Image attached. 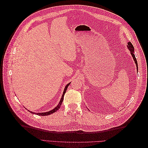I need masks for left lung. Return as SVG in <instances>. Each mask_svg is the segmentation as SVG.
<instances>
[{
	"label": "left lung",
	"instance_id": "left-lung-1",
	"mask_svg": "<svg viewBox=\"0 0 148 148\" xmlns=\"http://www.w3.org/2000/svg\"><path fill=\"white\" fill-rule=\"evenodd\" d=\"M127 48H128V50L130 51V53H131V55H132V56L133 57V59L134 61H135V62L136 69H137V71H138V63H137V60H136V57H135V54H134V52H134V47H133V46L132 45V44L130 42H128Z\"/></svg>",
	"mask_w": 148,
	"mask_h": 148
}]
</instances>
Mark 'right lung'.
Instances as JSON below:
<instances>
[{"label": "right lung", "instance_id": "obj_1", "mask_svg": "<svg viewBox=\"0 0 148 148\" xmlns=\"http://www.w3.org/2000/svg\"><path fill=\"white\" fill-rule=\"evenodd\" d=\"M70 83H68V84H67L66 85L65 88H64V92H63V95H62V97H61V99H60V100L59 103V104H58V105H57L56 107H54V108H53L52 110H50V111H48V112H36V113L34 112H31V111H30L29 110H28L29 112H31V114H36V115H41V116L49 115H50V114H53V113L56 112H57L58 110H59V109H60V106H61V104H62V102H63V101H64V95H65V92H66V91L67 88H68V86L70 85Z\"/></svg>", "mask_w": 148, "mask_h": 148}]
</instances>
